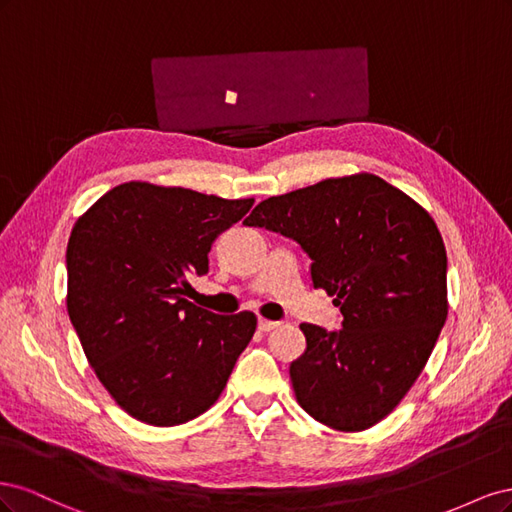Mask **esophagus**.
Masks as SVG:
<instances>
[{
	"label": "esophagus",
	"mask_w": 512,
	"mask_h": 512,
	"mask_svg": "<svg viewBox=\"0 0 512 512\" xmlns=\"http://www.w3.org/2000/svg\"><path fill=\"white\" fill-rule=\"evenodd\" d=\"M280 327V322H275V320H267V318H260L258 320V329L262 331V333H269V331H273V329H277Z\"/></svg>",
	"instance_id": "34e87169"
}]
</instances>
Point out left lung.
<instances>
[{"instance_id": "obj_1", "label": "left lung", "mask_w": 512, "mask_h": 512, "mask_svg": "<svg viewBox=\"0 0 512 512\" xmlns=\"http://www.w3.org/2000/svg\"><path fill=\"white\" fill-rule=\"evenodd\" d=\"M297 241L342 329L301 324L290 365L299 406L337 431L389 416L427 365L446 322V250L431 215L384 179H324L262 200L243 222Z\"/></svg>"}]
</instances>
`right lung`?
<instances>
[{
  "label": "right lung",
  "mask_w": 512,
  "mask_h": 512,
  "mask_svg": "<svg viewBox=\"0 0 512 512\" xmlns=\"http://www.w3.org/2000/svg\"><path fill=\"white\" fill-rule=\"evenodd\" d=\"M147 181L108 190L76 220L66 252L68 316L89 365L136 421L175 427L207 412L256 331V316L183 299L209 271L220 232L252 209Z\"/></svg>",
  "instance_id": "1"
}]
</instances>
